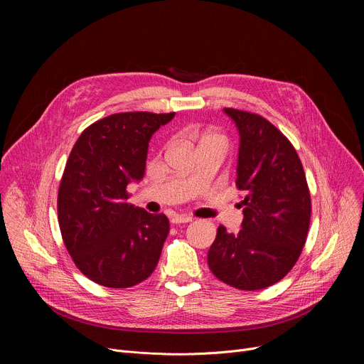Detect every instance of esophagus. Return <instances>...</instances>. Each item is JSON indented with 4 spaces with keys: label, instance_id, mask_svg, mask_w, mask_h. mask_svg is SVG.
<instances>
[{
    "label": "esophagus",
    "instance_id": "1",
    "mask_svg": "<svg viewBox=\"0 0 364 364\" xmlns=\"http://www.w3.org/2000/svg\"><path fill=\"white\" fill-rule=\"evenodd\" d=\"M190 221H192V217H188V215H172L171 217L172 224H181V223H190Z\"/></svg>",
    "mask_w": 364,
    "mask_h": 364
}]
</instances>
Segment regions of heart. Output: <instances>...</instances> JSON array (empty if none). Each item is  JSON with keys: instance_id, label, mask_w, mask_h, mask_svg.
<instances>
[{"instance_id": "b5f03b06", "label": "heart", "mask_w": 364, "mask_h": 364, "mask_svg": "<svg viewBox=\"0 0 364 364\" xmlns=\"http://www.w3.org/2000/svg\"><path fill=\"white\" fill-rule=\"evenodd\" d=\"M208 139H218V140H221V137L217 136V134H208V136H205L203 140H208Z\"/></svg>"}]
</instances>
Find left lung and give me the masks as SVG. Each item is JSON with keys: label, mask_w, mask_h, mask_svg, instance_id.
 <instances>
[{"label": "left lung", "mask_w": 364, "mask_h": 364, "mask_svg": "<svg viewBox=\"0 0 364 364\" xmlns=\"http://www.w3.org/2000/svg\"><path fill=\"white\" fill-rule=\"evenodd\" d=\"M239 131L236 186L245 190L242 230L220 225L208 265L242 291L272 286L291 272L307 239L311 200L298 153L259 114L225 107Z\"/></svg>", "instance_id": "8db88e82"}]
</instances>
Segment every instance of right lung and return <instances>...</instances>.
<instances>
[{"label":"right lung","mask_w":364,"mask_h":364,"mask_svg":"<svg viewBox=\"0 0 364 364\" xmlns=\"http://www.w3.org/2000/svg\"><path fill=\"white\" fill-rule=\"evenodd\" d=\"M176 113H114L76 140L59 187L57 214L76 267L106 288L146 280L159 261L169 221L127 202L144 177L149 141Z\"/></svg>","instance_id":"obj_1"}]
</instances>
